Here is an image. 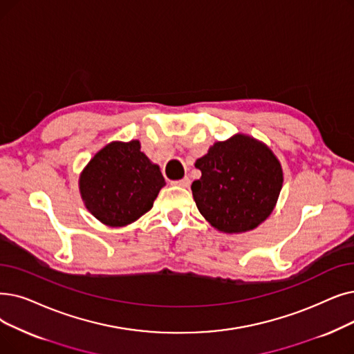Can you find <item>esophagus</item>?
I'll use <instances>...</instances> for the list:
<instances>
[{
    "label": "esophagus",
    "mask_w": 354,
    "mask_h": 354,
    "mask_svg": "<svg viewBox=\"0 0 354 354\" xmlns=\"http://www.w3.org/2000/svg\"><path fill=\"white\" fill-rule=\"evenodd\" d=\"M172 185L180 187V188H188V187L191 185V179H189L188 176H185V178H182V179H179V180H174Z\"/></svg>",
    "instance_id": "1"
}]
</instances>
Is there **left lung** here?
<instances>
[{"label": "left lung", "instance_id": "obj_1", "mask_svg": "<svg viewBox=\"0 0 354 354\" xmlns=\"http://www.w3.org/2000/svg\"><path fill=\"white\" fill-rule=\"evenodd\" d=\"M201 178L191 189L203 217L221 233L240 234L262 224L283 185L279 159L263 142L237 133L196 159Z\"/></svg>", "mask_w": 354, "mask_h": 354}]
</instances>
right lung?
<instances>
[{
  "mask_svg": "<svg viewBox=\"0 0 354 354\" xmlns=\"http://www.w3.org/2000/svg\"><path fill=\"white\" fill-rule=\"evenodd\" d=\"M165 185L159 165L140 150L139 140L109 143L80 175V194L86 209L109 227L139 220Z\"/></svg>",
  "mask_w": 354,
  "mask_h": 354,
  "instance_id": "right-lung-1",
  "label": "right lung"
}]
</instances>
